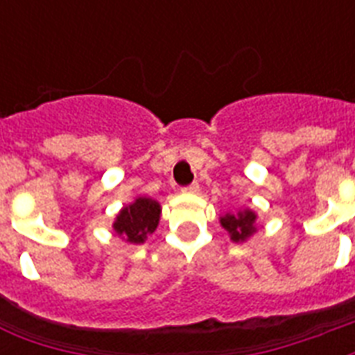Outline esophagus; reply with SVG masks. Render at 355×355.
Returning <instances> with one entry per match:
<instances>
[{
	"label": "esophagus",
	"instance_id": "esophagus-1",
	"mask_svg": "<svg viewBox=\"0 0 355 355\" xmlns=\"http://www.w3.org/2000/svg\"><path fill=\"white\" fill-rule=\"evenodd\" d=\"M184 191H188V193H197L199 191V182H191L189 186H186V188H182Z\"/></svg>",
	"mask_w": 355,
	"mask_h": 355
}]
</instances>
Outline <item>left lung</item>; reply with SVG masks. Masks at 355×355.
<instances>
[{"label":"left lung","instance_id":"obj_1","mask_svg":"<svg viewBox=\"0 0 355 355\" xmlns=\"http://www.w3.org/2000/svg\"><path fill=\"white\" fill-rule=\"evenodd\" d=\"M254 216L252 211H239L236 216H230L227 214L225 217H221V225L225 227L230 237H232L234 241H243V239H247L248 236L252 232H256V228H254Z\"/></svg>","mask_w":355,"mask_h":355}]
</instances>
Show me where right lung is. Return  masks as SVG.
Wrapping results in <instances>:
<instances>
[{
    "label": "right lung",
    "instance_id": "1",
    "mask_svg": "<svg viewBox=\"0 0 355 355\" xmlns=\"http://www.w3.org/2000/svg\"><path fill=\"white\" fill-rule=\"evenodd\" d=\"M160 219V205L153 199L139 197L127 208L119 211L118 219L114 223V230L125 236L128 243H144L145 237L153 234L158 227Z\"/></svg>",
    "mask_w": 355,
    "mask_h": 355
}]
</instances>
